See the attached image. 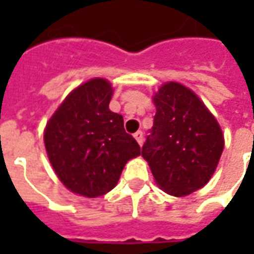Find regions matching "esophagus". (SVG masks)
Listing matches in <instances>:
<instances>
[{
  "mask_svg": "<svg viewBox=\"0 0 254 254\" xmlns=\"http://www.w3.org/2000/svg\"><path fill=\"white\" fill-rule=\"evenodd\" d=\"M134 138L137 140V143L140 144V145H143V143H144V133L141 132V130H138V132L134 133Z\"/></svg>",
  "mask_w": 254,
  "mask_h": 254,
  "instance_id": "34e87169",
  "label": "esophagus"
}]
</instances>
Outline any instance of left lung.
<instances>
[{
	"instance_id": "1",
	"label": "left lung",
	"mask_w": 254,
	"mask_h": 254,
	"mask_svg": "<svg viewBox=\"0 0 254 254\" xmlns=\"http://www.w3.org/2000/svg\"><path fill=\"white\" fill-rule=\"evenodd\" d=\"M154 103V127L141 155L160 189L188 196L211 180L223 152V133L200 98L182 84H163Z\"/></svg>"
}]
</instances>
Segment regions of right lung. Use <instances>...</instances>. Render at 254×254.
<instances>
[{
  "mask_svg": "<svg viewBox=\"0 0 254 254\" xmlns=\"http://www.w3.org/2000/svg\"><path fill=\"white\" fill-rule=\"evenodd\" d=\"M113 87L92 78L67 95L49 120L45 147L60 181L81 196H103L116 187L127 160L140 155L121 114L109 109Z\"/></svg>",
  "mask_w": 254,
  "mask_h": 254,
  "instance_id": "1",
  "label": "right lung"
}]
</instances>
